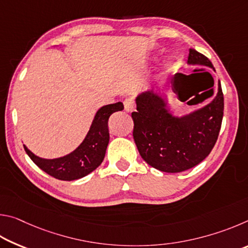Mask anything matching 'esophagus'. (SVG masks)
I'll return each instance as SVG.
<instances>
[{
  "label": "esophagus",
  "instance_id": "obj_1",
  "mask_svg": "<svg viewBox=\"0 0 248 248\" xmlns=\"http://www.w3.org/2000/svg\"><path fill=\"white\" fill-rule=\"evenodd\" d=\"M124 110L128 111V112L132 111L133 109H134V107H136V104H134L132 98H127V99H125L124 102Z\"/></svg>",
  "mask_w": 248,
  "mask_h": 248
}]
</instances>
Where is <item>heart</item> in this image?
I'll return each mask as SVG.
<instances>
[{
    "label": "heart",
    "mask_w": 248,
    "mask_h": 248,
    "mask_svg": "<svg viewBox=\"0 0 248 248\" xmlns=\"http://www.w3.org/2000/svg\"><path fill=\"white\" fill-rule=\"evenodd\" d=\"M165 68H166V69H170V64L167 63V64L165 65Z\"/></svg>",
    "instance_id": "heart-1"
}]
</instances>
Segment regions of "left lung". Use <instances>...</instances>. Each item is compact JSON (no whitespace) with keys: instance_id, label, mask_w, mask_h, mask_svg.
I'll use <instances>...</instances> for the list:
<instances>
[{"instance_id":"obj_1","label":"left lung","mask_w":248,"mask_h":248,"mask_svg":"<svg viewBox=\"0 0 248 248\" xmlns=\"http://www.w3.org/2000/svg\"><path fill=\"white\" fill-rule=\"evenodd\" d=\"M188 64L213 68L211 61L189 49ZM177 79L175 89L178 90ZM133 111V139L142 158L165 173H179L198 165L208 156L219 137L224 98L221 83L211 103L185 115L173 116L167 100L153 90L138 95Z\"/></svg>"}]
</instances>
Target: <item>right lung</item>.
<instances>
[{
	"mask_svg": "<svg viewBox=\"0 0 248 248\" xmlns=\"http://www.w3.org/2000/svg\"><path fill=\"white\" fill-rule=\"evenodd\" d=\"M124 109L118 102L98 109L85 139L73 152L65 156L47 159L31 152L26 145L24 149L31 161L48 175L60 180H75L89 175L102 164L109 142L108 119L111 114Z\"/></svg>",
	"mask_w": 248,
	"mask_h": 248,
	"instance_id": "1",
	"label": "right lung"
}]
</instances>
